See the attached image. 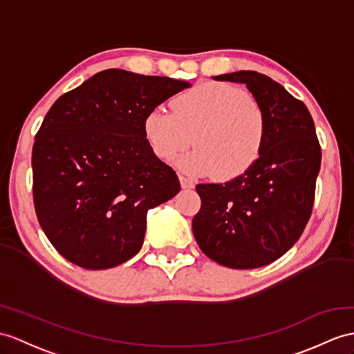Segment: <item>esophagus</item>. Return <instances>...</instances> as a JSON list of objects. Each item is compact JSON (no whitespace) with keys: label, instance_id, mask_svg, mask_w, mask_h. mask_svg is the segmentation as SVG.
Wrapping results in <instances>:
<instances>
[{"label":"esophagus","instance_id":"34e87169","mask_svg":"<svg viewBox=\"0 0 354 354\" xmlns=\"http://www.w3.org/2000/svg\"><path fill=\"white\" fill-rule=\"evenodd\" d=\"M178 178H180V185H182V187H183V189H192V187L195 186L192 180L186 178L185 176H178Z\"/></svg>","mask_w":354,"mask_h":354}]
</instances>
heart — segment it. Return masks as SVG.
<instances>
[{"label": "heart", "mask_w": 354, "mask_h": 354, "mask_svg": "<svg viewBox=\"0 0 354 354\" xmlns=\"http://www.w3.org/2000/svg\"><path fill=\"white\" fill-rule=\"evenodd\" d=\"M171 108L153 109L144 118V136L159 159L169 162L194 142L196 149L178 160L180 168L221 180L243 176L260 159L267 117L245 90L204 82L177 94Z\"/></svg>", "instance_id": "1"}]
</instances>
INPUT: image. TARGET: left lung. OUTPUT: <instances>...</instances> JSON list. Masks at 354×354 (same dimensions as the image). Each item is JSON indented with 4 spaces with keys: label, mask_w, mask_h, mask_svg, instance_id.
I'll list each match as a JSON object with an SVG mask.
<instances>
[{
    "label": "left lung",
    "mask_w": 354,
    "mask_h": 354,
    "mask_svg": "<svg viewBox=\"0 0 354 354\" xmlns=\"http://www.w3.org/2000/svg\"><path fill=\"white\" fill-rule=\"evenodd\" d=\"M245 84L267 117L260 159L227 183L196 185L201 209L192 230L201 251L231 269H257L286 254L304 232L314 205L322 149L301 100L254 71L213 76Z\"/></svg>",
    "instance_id": "left-lung-1"
}]
</instances>
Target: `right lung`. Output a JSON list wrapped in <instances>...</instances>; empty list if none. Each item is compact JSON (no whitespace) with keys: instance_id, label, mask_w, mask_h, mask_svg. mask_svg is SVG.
Here are the masks:
<instances>
[{"instance_id":"right-lung-1","label":"right lung","mask_w":354,"mask_h":354,"mask_svg":"<svg viewBox=\"0 0 354 354\" xmlns=\"http://www.w3.org/2000/svg\"><path fill=\"white\" fill-rule=\"evenodd\" d=\"M189 87L108 68L50 106L32 145V196L41 230L66 260L103 270L140 252L147 212L180 191L176 171L145 140L144 118Z\"/></svg>"}]
</instances>
